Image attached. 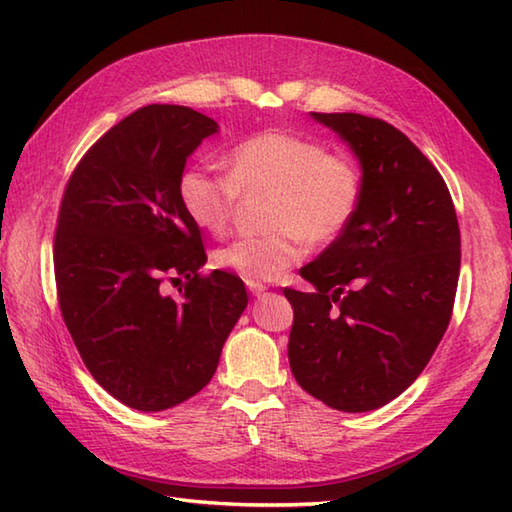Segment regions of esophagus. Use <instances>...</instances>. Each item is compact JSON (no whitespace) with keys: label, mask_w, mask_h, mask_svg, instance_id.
Listing matches in <instances>:
<instances>
[{"label":"esophagus","mask_w":512,"mask_h":512,"mask_svg":"<svg viewBox=\"0 0 512 512\" xmlns=\"http://www.w3.org/2000/svg\"><path fill=\"white\" fill-rule=\"evenodd\" d=\"M246 288L253 292V295H262V292L266 290V286L262 284V281H246Z\"/></svg>","instance_id":"esophagus-1"}]
</instances>
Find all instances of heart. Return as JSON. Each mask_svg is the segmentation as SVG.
Segmentation results:
<instances>
[{"instance_id":"obj_1","label":"heart","mask_w":512,"mask_h":512,"mask_svg":"<svg viewBox=\"0 0 512 512\" xmlns=\"http://www.w3.org/2000/svg\"><path fill=\"white\" fill-rule=\"evenodd\" d=\"M228 173L191 167L178 180V200L202 231L222 235L239 198L270 193V231L237 237L213 262L246 281H273L308 255V242L339 239L361 206L354 162L323 143L281 129L244 138L226 158Z\"/></svg>"}]
</instances>
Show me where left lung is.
Here are the masks:
<instances>
[{"mask_svg":"<svg viewBox=\"0 0 512 512\" xmlns=\"http://www.w3.org/2000/svg\"><path fill=\"white\" fill-rule=\"evenodd\" d=\"M361 160L350 228L301 268L314 292L284 288L295 319L288 361L325 405L372 411L400 396L449 328L460 277V226L447 182L380 118L312 112Z\"/></svg>","mask_w":512,"mask_h":512,"instance_id":"8db88e82","label":"left lung"}]
</instances>
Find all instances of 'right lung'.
I'll return each mask as SVG.
<instances>
[{"label":"right lung","instance_id":"1","mask_svg":"<svg viewBox=\"0 0 512 512\" xmlns=\"http://www.w3.org/2000/svg\"><path fill=\"white\" fill-rule=\"evenodd\" d=\"M215 132L191 107H140L85 151L61 198L52 255L63 323L96 383L138 411L209 385L248 303L239 277L200 273V226L178 200L187 158Z\"/></svg>","mask_w":512,"mask_h":512}]
</instances>
